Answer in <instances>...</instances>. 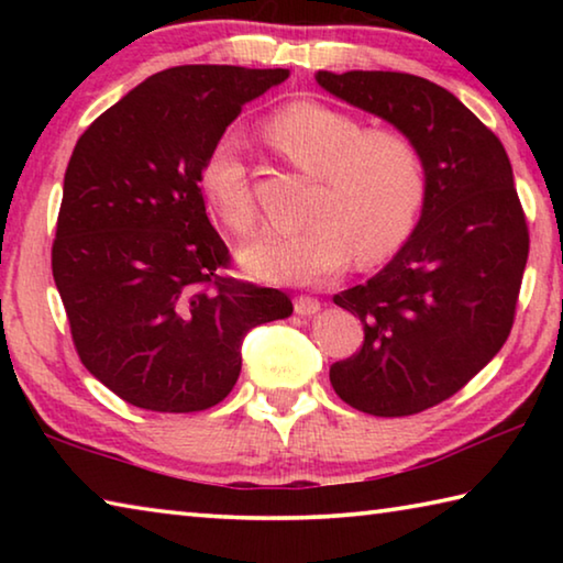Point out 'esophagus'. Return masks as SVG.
Instances as JSON below:
<instances>
[{
    "instance_id": "1",
    "label": "esophagus",
    "mask_w": 563,
    "mask_h": 563,
    "mask_svg": "<svg viewBox=\"0 0 563 563\" xmlns=\"http://www.w3.org/2000/svg\"><path fill=\"white\" fill-rule=\"evenodd\" d=\"M318 310H320L318 298H308V295H300V298H295V312H298V316H316Z\"/></svg>"
}]
</instances>
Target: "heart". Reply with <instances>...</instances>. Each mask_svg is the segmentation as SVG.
Here are the masks:
<instances>
[{
	"label": "heart",
	"instance_id": "heart-1",
	"mask_svg": "<svg viewBox=\"0 0 563 563\" xmlns=\"http://www.w3.org/2000/svg\"><path fill=\"white\" fill-rule=\"evenodd\" d=\"M275 151L318 178L308 208L310 225L263 233L241 251L255 278L318 285L345 268L387 258L415 231L427 201V164L399 131H369L352 113L320 101H295L265 123ZM208 206L231 231L247 235L258 223L243 141L223 133L201 166Z\"/></svg>",
	"mask_w": 563,
	"mask_h": 563
}]
</instances>
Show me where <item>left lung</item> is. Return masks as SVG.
Masks as SVG:
<instances>
[{"label": "left lung", "mask_w": 563, "mask_h": 563, "mask_svg": "<svg viewBox=\"0 0 563 563\" xmlns=\"http://www.w3.org/2000/svg\"><path fill=\"white\" fill-rule=\"evenodd\" d=\"M332 97L393 123L427 164V201L397 255L335 295L365 328L330 367L338 397L375 417L450 399L507 342L529 258V228L507 151L464 103L422 76L318 71Z\"/></svg>", "instance_id": "1"}]
</instances>
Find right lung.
Returning a JSON list of instances; mask_svg holds the SVG:
<instances>
[{
  "label": "right lung",
  "mask_w": 563,
  "mask_h": 563,
  "mask_svg": "<svg viewBox=\"0 0 563 563\" xmlns=\"http://www.w3.org/2000/svg\"><path fill=\"white\" fill-rule=\"evenodd\" d=\"M288 69L186 64L148 76L76 141L52 273L84 367L151 412H201L241 375L247 330L283 320L275 288L225 278L201 166L243 103Z\"/></svg>",
  "instance_id": "1"
}]
</instances>
